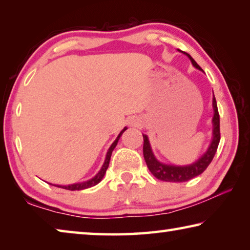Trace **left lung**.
Returning a JSON list of instances; mask_svg holds the SVG:
<instances>
[{
    "label": "left lung",
    "instance_id": "1",
    "mask_svg": "<svg viewBox=\"0 0 250 250\" xmlns=\"http://www.w3.org/2000/svg\"><path fill=\"white\" fill-rule=\"evenodd\" d=\"M186 56L189 58L192 65L195 67L196 69L203 71L197 62L189 56L188 54L184 53ZM204 73V71H203ZM214 95V92H213ZM213 110L214 115L213 119H211V124H213V131H211V140L207 150L203 153L200 158H198L195 162L188 166H174V164H167L162 163L155 158V155L152 151V147L150 145L149 138L147 135L143 134V156H145L146 163L147 167H149L150 172L153 174L156 179L164 181V182H186L192 180L193 177H196L204 172L209 163L213 160L215 153L217 151V146L219 140H221V132H219V115L216 99L213 96Z\"/></svg>",
    "mask_w": 250,
    "mask_h": 250
}]
</instances>
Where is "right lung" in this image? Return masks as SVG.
<instances>
[{"mask_svg": "<svg viewBox=\"0 0 250 250\" xmlns=\"http://www.w3.org/2000/svg\"><path fill=\"white\" fill-rule=\"evenodd\" d=\"M126 130V128L125 126L124 130L121 131V132L119 133V135H118L117 139L115 141H113V143L111 146H110V147L107 151V154H105V159H104V162L103 164V167H101L100 171L97 173V174L92 177V179L88 180V181H84V182H82V183H75V184H69V185H56L54 184V186H57V188H65V189H69V191H80V189H84V188H92V186H95L99 183V182L104 179V176L105 174V171H107V168L109 167V162H110V158H111V154H112V151L115 150V147L117 146V143L118 141H119L120 137L122 135V133L125 132V131Z\"/></svg>", "mask_w": 250, "mask_h": 250, "instance_id": "add662e5", "label": "right lung"}]
</instances>
